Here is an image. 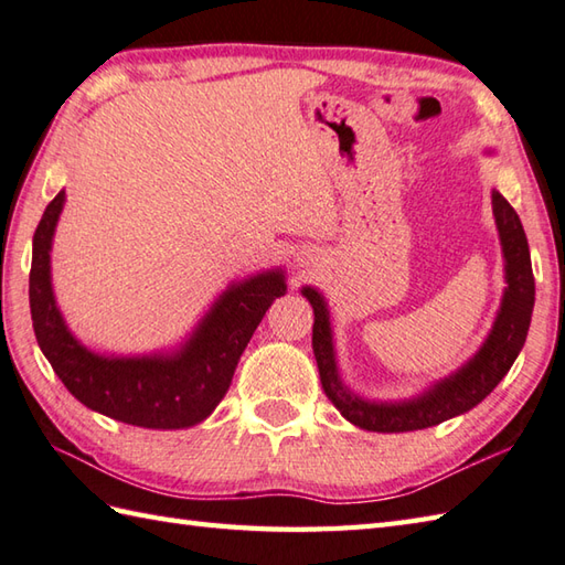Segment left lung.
<instances>
[{"instance_id":"1","label":"left lung","mask_w":565,"mask_h":565,"mask_svg":"<svg viewBox=\"0 0 565 565\" xmlns=\"http://www.w3.org/2000/svg\"><path fill=\"white\" fill-rule=\"evenodd\" d=\"M492 214L494 224H498L504 258V282H508L498 317H494L488 339L482 341L473 359H468L458 371L436 380L424 393L409 399H365L343 383L337 363V349H333L327 299L317 287H302V295L315 309L312 349L321 387H324L327 397L341 412L343 419H349L359 429L380 434L429 429L480 405L498 387L500 380L508 375L524 347L529 324H532L534 273L524 226L512 210V204L498 190H492Z\"/></svg>"}]
</instances>
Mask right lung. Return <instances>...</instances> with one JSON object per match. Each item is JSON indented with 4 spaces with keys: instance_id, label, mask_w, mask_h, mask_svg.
Instances as JSON below:
<instances>
[{
    "instance_id": "right-lung-1",
    "label": "right lung",
    "mask_w": 565,
    "mask_h": 565,
    "mask_svg": "<svg viewBox=\"0 0 565 565\" xmlns=\"http://www.w3.org/2000/svg\"><path fill=\"white\" fill-rule=\"evenodd\" d=\"M65 190L45 206L33 234L29 302L36 341L71 395L105 417L143 429H188L216 409L232 385L241 353L285 295L282 268L232 282L214 299L178 349L107 355L87 349L67 329L51 282V248Z\"/></svg>"
}]
</instances>
